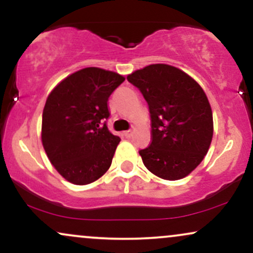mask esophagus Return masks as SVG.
Listing matches in <instances>:
<instances>
[{
	"instance_id": "34e87169",
	"label": "esophagus",
	"mask_w": 253,
	"mask_h": 253,
	"mask_svg": "<svg viewBox=\"0 0 253 253\" xmlns=\"http://www.w3.org/2000/svg\"><path fill=\"white\" fill-rule=\"evenodd\" d=\"M123 134L124 136H126V138H130V136H132V130H125Z\"/></svg>"
}]
</instances>
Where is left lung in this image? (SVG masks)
<instances>
[{
    "instance_id": "1",
    "label": "left lung",
    "mask_w": 253,
    "mask_h": 253,
    "mask_svg": "<svg viewBox=\"0 0 253 253\" xmlns=\"http://www.w3.org/2000/svg\"><path fill=\"white\" fill-rule=\"evenodd\" d=\"M149 104L152 141L139 151L151 172L176 181L202 162L213 138V114L201 86L167 64H152L127 76Z\"/></svg>"
}]
</instances>
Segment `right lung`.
<instances>
[{
  "mask_svg": "<svg viewBox=\"0 0 253 253\" xmlns=\"http://www.w3.org/2000/svg\"><path fill=\"white\" fill-rule=\"evenodd\" d=\"M124 81L117 72L85 68L48 95L42 112V146L66 181L89 184L109 169L121 139L107 127L108 98Z\"/></svg>",
  "mask_w": 253,
  "mask_h": 253,
  "instance_id": "add662e5",
  "label": "right lung"
}]
</instances>
